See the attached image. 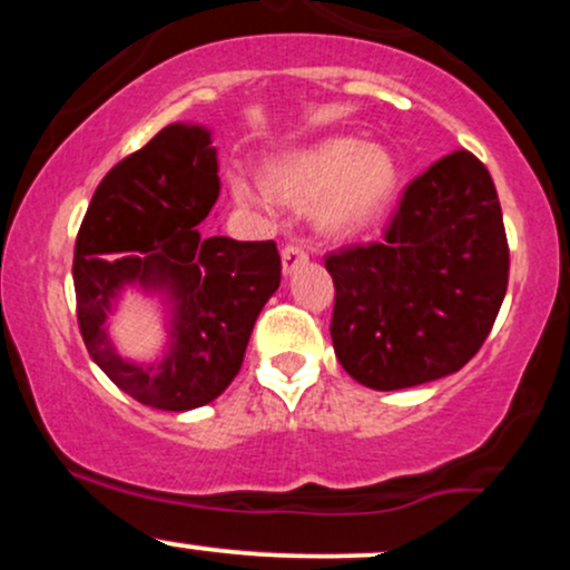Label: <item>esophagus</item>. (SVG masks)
Returning a JSON list of instances; mask_svg holds the SVG:
<instances>
[{
	"label": "esophagus",
	"instance_id": "obj_1",
	"mask_svg": "<svg viewBox=\"0 0 570 570\" xmlns=\"http://www.w3.org/2000/svg\"><path fill=\"white\" fill-rule=\"evenodd\" d=\"M307 263V254L303 246L297 244H289L284 246V252H281V267H284V276H292L297 267H303Z\"/></svg>",
	"mask_w": 570,
	"mask_h": 570
}]
</instances>
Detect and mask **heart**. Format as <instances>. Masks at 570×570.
I'll list each match as a JSON object with an SVG mask.
<instances>
[{"label":"heart","instance_id":"b5f03b06","mask_svg":"<svg viewBox=\"0 0 570 570\" xmlns=\"http://www.w3.org/2000/svg\"><path fill=\"white\" fill-rule=\"evenodd\" d=\"M227 185L240 206L267 208L273 198L297 208L313 203L316 230L330 238H348L370 227L394 200L399 163L383 144L326 136L267 163L265 181L246 171H230Z\"/></svg>","mask_w":570,"mask_h":570}]
</instances>
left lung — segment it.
I'll use <instances>...</instances> for the list:
<instances>
[{"label":"left lung","instance_id":"left-lung-1","mask_svg":"<svg viewBox=\"0 0 570 570\" xmlns=\"http://www.w3.org/2000/svg\"><path fill=\"white\" fill-rule=\"evenodd\" d=\"M332 345L356 383L399 391L453 375L507 294L509 248L488 168L448 155L404 189L383 244L326 257Z\"/></svg>","mask_w":570,"mask_h":570}]
</instances>
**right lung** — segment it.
I'll list each match as a JSON object with an SVG mask.
<instances>
[{
    "label": "right lung",
    "instance_id": "add662e5",
    "mask_svg": "<svg viewBox=\"0 0 570 570\" xmlns=\"http://www.w3.org/2000/svg\"><path fill=\"white\" fill-rule=\"evenodd\" d=\"M212 130L171 122L101 179L75 246L77 322L90 358L117 389L155 410L214 402L244 364L254 322L281 284L273 240L200 233L219 198ZM128 291L161 311L149 363L122 357L111 316Z\"/></svg>",
    "mask_w": 570,
    "mask_h": 570
}]
</instances>
